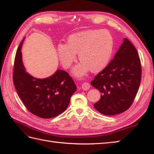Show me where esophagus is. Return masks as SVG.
I'll list each match as a JSON object with an SVG mask.
<instances>
[{"label":"esophagus","mask_w":154,"mask_h":154,"mask_svg":"<svg viewBox=\"0 0 154 154\" xmlns=\"http://www.w3.org/2000/svg\"><path fill=\"white\" fill-rule=\"evenodd\" d=\"M81 87H82V89H83V90L88 91L91 87V85L89 84L88 83H87V82H85V83L82 84Z\"/></svg>","instance_id":"obj_1"}]
</instances>
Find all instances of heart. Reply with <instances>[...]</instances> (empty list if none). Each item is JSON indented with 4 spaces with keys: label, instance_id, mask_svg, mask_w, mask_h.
Here are the masks:
<instances>
[{
    "label": "heart",
    "instance_id": "heart-1",
    "mask_svg": "<svg viewBox=\"0 0 154 154\" xmlns=\"http://www.w3.org/2000/svg\"><path fill=\"white\" fill-rule=\"evenodd\" d=\"M113 41L112 35L105 30H89L71 35L67 44L58 46L61 63L69 68L76 60L78 54L81 63L74 67L73 73L82 76L90 69L97 73L105 68L112 56Z\"/></svg>",
    "mask_w": 154,
    "mask_h": 154
}]
</instances>
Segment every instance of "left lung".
<instances>
[{
    "mask_svg": "<svg viewBox=\"0 0 154 154\" xmlns=\"http://www.w3.org/2000/svg\"><path fill=\"white\" fill-rule=\"evenodd\" d=\"M142 77L140 60L133 45L125 38L113 59L91 81L101 93L94 108L105 116H113L130 108Z\"/></svg>",
    "mask_w": 154,
    "mask_h": 154,
    "instance_id": "obj_1",
    "label": "left lung"
}]
</instances>
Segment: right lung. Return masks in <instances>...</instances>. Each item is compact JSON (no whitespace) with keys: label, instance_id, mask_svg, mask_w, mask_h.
<instances>
[{"label":"right lung","instance_id":"obj_1","mask_svg":"<svg viewBox=\"0 0 154 154\" xmlns=\"http://www.w3.org/2000/svg\"><path fill=\"white\" fill-rule=\"evenodd\" d=\"M24 38L17 48L14 60V87L31 113L45 119L54 117L67 109L77 87L69 74L62 69L45 79H37L29 74L22 62L21 52Z\"/></svg>","mask_w":154,"mask_h":154}]
</instances>
